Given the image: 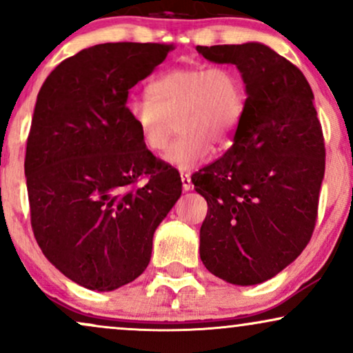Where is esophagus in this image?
Segmentation results:
<instances>
[{
    "label": "esophagus",
    "instance_id": "obj_1",
    "mask_svg": "<svg viewBox=\"0 0 353 353\" xmlns=\"http://www.w3.org/2000/svg\"><path fill=\"white\" fill-rule=\"evenodd\" d=\"M181 188L183 191L191 190V176L188 173H181Z\"/></svg>",
    "mask_w": 353,
    "mask_h": 353
}]
</instances>
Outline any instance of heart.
I'll use <instances>...</instances> for the list:
<instances>
[{
	"label": "heart",
	"mask_w": 353,
	"mask_h": 353,
	"mask_svg": "<svg viewBox=\"0 0 353 353\" xmlns=\"http://www.w3.org/2000/svg\"><path fill=\"white\" fill-rule=\"evenodd\" d=\"M149 97L128 99L125 112L152 152L167 147L176 121L181 134L163 160L180 172L208 162L212 145H229L247 104L243 78L230 65L173 68L152 81Z\"/></svg>",
	"instance_id": "obj_1"
}]
</instances>
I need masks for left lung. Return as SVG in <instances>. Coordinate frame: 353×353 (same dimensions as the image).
Masks as SVG:
<instances>
[{
	"label": "left lung",
	"instance_id": "1",
	"mask_svg": "<svg viewBox=\"0 0 353 353\" xmlns=\"http://www.w3.org/2000/svg\"><path fill=\"white\" fill-rule=\"evenodd\" d=\"M196 50L236 65L247 91L232 147L191 178L208 201L199 256L221 280L259 285L294 262L314 230L325 170L314 94L301 70L265 43Z\"/></svg>",
	"mask_w": 353,
	"mask_h": 353
}]
</instances>
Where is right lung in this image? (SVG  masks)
<instances>
[{"label": "right lung", "instance_id": "1", "mask_svg": "<svg viewBox=\"0 0 353 353\" xmlns=\"http://www.w3.org/2000/svg\"><path fill=\"white\" fill-rule=\"evenodd\" d=\"M172 50L165 43H98L43 81L26 149L30 223L42 254L77 285L112 291L150 262L155 229L181 178L143 145L125 112L129 90ZM150 174L139 190L130 186Z\"/></svg>", "mask_w": 353, "mask_h": 353}]
</instances>
